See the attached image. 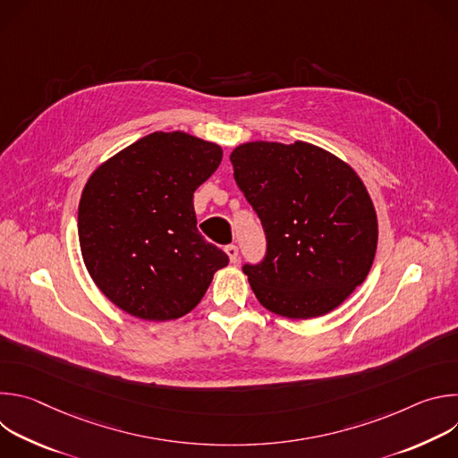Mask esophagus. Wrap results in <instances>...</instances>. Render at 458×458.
Instances as JSON below:
<instances>
[{
    "mask_svg": "<svg viewBox=\"0 0 458 458\" xmlns=\"http://www.w3.org/2000/svg\"><path fill=\"white\" fill-rule=\"evenodd\" d=\"M225 250H226L228 257H230V263H237V259H239V248H237L235 244H228Z\"/></svg>",
    "mask_w": 458,
    "mask_h": 458,
    "instance_id": "34e87169",
    "label": "esophagus"
}]
</instances>
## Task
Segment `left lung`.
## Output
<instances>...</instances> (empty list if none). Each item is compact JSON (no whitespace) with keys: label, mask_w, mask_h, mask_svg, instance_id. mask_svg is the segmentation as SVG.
Segmentation results:
<instances>
[{"label":"left lung","mask_w":458,"mask_h":458,"mask_svg":"<svg viewBox=\"0 0 458 458\" xmlns=\"http://www.w3.org/2000/svg\"><path fill=\"white\" fill-rule=\"evenodd\" d=\"M230 161L267 235V255L242 265L259 302L290 318L332 311L364 283L377 250L366 186L339 157L304 141H255Z\"/></svg>","instance_id":"8db88e82"}]
</instances>
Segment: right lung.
I'll return each instance as SVG.
<instances>
[{
  "label": "right lung",
  "mask_w": 458,
  "mask_h": 458,
  "mask_svg": "<svg viewBox=\"0 0 458 458\" xmlns=\"http://www.w3.org/2000/svg\"><path fill=\"white\" fill-rule=\"evenodd\" d=\"M223 150L184 132H154L103 163L85 184L78 232L98 288L145 320L199 304L228 255L198 230L193 191Z\"/></svg>",
  "instance_id": "1"
}]
</instances>
